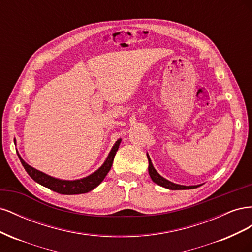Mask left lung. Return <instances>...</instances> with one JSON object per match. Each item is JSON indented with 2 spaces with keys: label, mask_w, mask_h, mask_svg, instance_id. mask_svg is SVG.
Listing matches in <instances>:
<instances>
[{
  "label": "left lung",
  "mask_w": 252,
  "mask_h": 252,
  "mask_svg": "<svg viewBox=\"0 0 252 252\" xmlns=\"http://www.w3.org/2000/svg\"><path fill=\"white\" fill-rule=\"evenodd\" d=\"M147 158H148V162H149V166H148V172H149V175L151 180L154 181L156 184L162 186L164 188H167V189H170V190H185V189H193V188H196L199 187L201 185H194V186H185V185H179V184H175V183H172L168 180H166L165 178H163L161 174H159L156 169L154 165H152V162L151 159L147 154Z\"/></svg>",
  "instance_id": "8db88e82"
}]
</instances>
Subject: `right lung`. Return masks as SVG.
Listing matches in <instances>:
<instances>
[{"label": "right lung", "instance_id": "1", "mask_svg": "<svg viewBox=\"0 0 252 252\" xmlns=\"http://www.w3.org/2000/svg\"><path fill=\"white\" fill-rule=\"evenodd\" d=\"M121 141H122V139H119L116 143H114L107 158L105 159V162L103 163V165L100 167V168L91 174L87 175V177H85V178L79 179V180H73V181L61 180V179L50 177V175L44 173L40 170H37V169L33 168V167L28 165L24 161V159L21 158L18 151H17V154L19 156V158H20L23 167H24L26 172L30 175V178L34 180L36 183H39L40 185L46 187V188H49L50 190H52V191H56L61 194H68V195L81 194V193H86V192L91 191V190L97 187L103 182V180L105 179V177L107 175V173L109 172V170L111 168L114 156H116L117 151L119 149Z\"/></svg>", "mask_w": 252, "mask_h": 252}]
</instances>
